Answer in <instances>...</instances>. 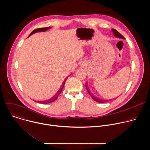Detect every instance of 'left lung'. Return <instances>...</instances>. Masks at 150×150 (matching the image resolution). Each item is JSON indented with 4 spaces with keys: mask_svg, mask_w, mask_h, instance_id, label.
<instances>
[{
    "mask_svg": "<svg viewBox=\"0 0 150 150\" xmlns=\"http://www.w3.org/2000/svg\"><path fill=\"white\" fill-rule=\"evenodd\" d=\"M112 31L113 32L114 35H115L116 37H117V38H122V39H125V38L123 37V36L117 30H115V29H112ZM86 88H87V90L88 93L90 94V95L91 96V97L93 98V99L94 101H97V102H98V103H104V102H107V101H108V100H106L100 99V98H98L97 97H94L93 95H92V94L90 93V91H89V89H88V88L87 87V85H86Z\"/></svg>",
    "mask_w": 150,
    "mask_h": 150,
    "instance_id": "left-lung-1",
    "label": "left lung"
}]
</instances>
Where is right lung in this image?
I'll return each instance as SVG.
<instances>
[{"label": "right lung", "instance_id": "1", "mask_svg": "<svg viewBox=\"0 0 150 150\" xmlns=\"http://www.w3.org/2000/svg\"><path fill=\"white\" fill-rule=\"evenodd\" d=\"M50 28H51L50 27H47V28H38V29L34 30L33 31H32V33L29 35L28 37L31 36L32 34H34V33H38V32H45V31H46L47 30H49V29H50ZM65 81L63 82V83L62 85V86H61L60 90L57 92V93H56L53 97H52L51 98H50L49 100H47V101H41V103H44V104H47V103H52V102L54 101L57 99V97L59 96V94H60V93L62 92V90H63V87H64V85H65Z\"/></svg>", "mask_w": 150, "mask_h": 150}]
</instances>
